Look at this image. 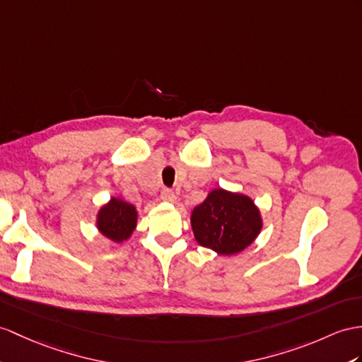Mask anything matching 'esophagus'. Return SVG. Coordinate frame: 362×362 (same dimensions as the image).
I'll use <instances>...</instances> for the list:
<instances>
[{"mask_svg":"<svg viewBox=\"0 0 362 362\" xmlns=\"http://www.w3.org/2000/svg\"><path fill=\"white\" fill-rule=\"evenodd\" d=\"M161 199L165 202H170V204H175L176 202V195L170 190H163L161 192Z\"/></svg>","mask_w":362,"mask_h":362,"instance_id":"1","label":"esophagus"}]
</instances>
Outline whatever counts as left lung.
Returning <instances> with one entry per match:
<instances>
[{"label":"left lung","mask_w":362,"mask_h":362,"mask_svg":"<svg viewBox=\"0 0 362 362\" xmlns=\"http://www.w3.org/2000/svg\"><path fill=\"white\" fill-rule=\"evenodd\" d=\"M190 224L199 245L223 257H232L257 240L262 216L250 197L219 187L192 210Z\"/></svg>","instance_id":"left-lung-1"}]
</instances>
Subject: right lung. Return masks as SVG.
I'll use <instances>...</instances> for the list:
<instances>
[{
	"label": "right lung",
	"mask_w": 362,
	"mask_h": 362,
	"mask_svg": "<svg viewBox=\"0 0 362 362\" xmlns=\"http://www.w3.org/2000/svg\"><path fill=\"white\" fill-rule=\"evenodd\" d=\"M138 210L130 202L112 197L96 214V228L112 243H124L135 232Z\"/></svg>",
	"instance_id": "1"
}]
</instances>
